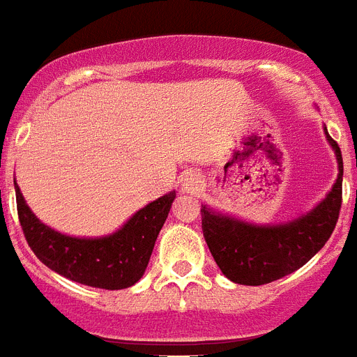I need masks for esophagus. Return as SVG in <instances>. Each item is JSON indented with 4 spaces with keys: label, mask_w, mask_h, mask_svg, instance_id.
Segmentation results:
<instances>
[{
    "label": "esophagus",
    "mask_w": 357,
    "mask_h": 357,
    "mask_svg": "<svg viewBox=\"0 0 357 357\" xmlns=\"http://www.w3.org/2000/svg\"><path fill=\"white\" fill-rule=\"evenodd\" d=\"M181 188H183V192L190 194V196H197V194L203 190L202 176H199L197 172L187 174L183 179V185H181Z\"/></svg>",
    "instance_id": "obj_1"
}]
</instances>
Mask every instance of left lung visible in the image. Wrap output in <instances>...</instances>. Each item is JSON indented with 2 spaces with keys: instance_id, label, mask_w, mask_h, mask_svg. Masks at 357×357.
I'll return each instance as SVG.
<instances>
[{
  "instance_id": "8db88e82",
  "label": "left lung",
  "mask_w": 357,
  "mask_h": 357,
  "mask_svg": "<svg viewBox=\"0 0 357 357\" xmlns=\"http://www.w3.org/2000/svg\"><path fill=\"white\" fill-rule=\"evenodd\" d=\"M325 130L337 160V179L325 199L296 220L275 225H254L234 215L202 206L205 241L214 261L227 278L239 285H265L292 274L310 261L331 238L341 208L343 158L337 143Z\"/></svg>"
}]
</instances>
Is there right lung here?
Instances as JSON below:
<instances>
[{"label": "right lung", "mask_w": 357, "mask_h": 357, "mask_svg": "<svg viewBox=\"0 0 357 357\" xmlns=\"http://www.w3.org/2000/svg\"><path fill=\"white\" fill-rule=\"evenodd\" d=\"M14 187L21 229L38 259L67 280L105 290L127 289L142 280L176 199V190L158 197L109 236L76 238L61 234L38 220L16 181Z\"/></svg>", "instance_id": "obj_1"}]
</instances>
